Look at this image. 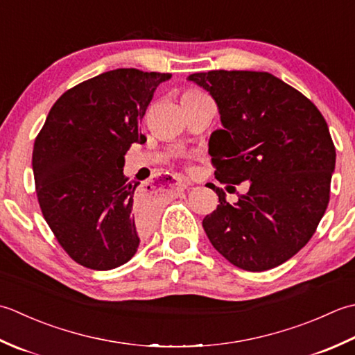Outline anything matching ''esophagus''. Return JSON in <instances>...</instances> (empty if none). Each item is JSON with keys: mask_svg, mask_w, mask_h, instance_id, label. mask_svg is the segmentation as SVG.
Instances as JSON below:
<instances>
[{"mask_svg": "<svg viewBox=\"0 0 355 355\" xmlns=\"http://www.w3.org/2000/svg\"><path fill=\"white\" fill-rule=\"evenodd\" d=\"M188 187H190V184H188L187 180H182V179H176V188H179V190H187Z\"/></svg>", "mask_w": 355, "mask_h": 355, "instance_id": "obj_1", "label": "esophagus"}]
</instances>
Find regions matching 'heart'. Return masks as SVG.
I'll list each match as a JSON object with an SVG mask.
<instances>
[{
	"label": "heart",
	"instance_id": "1",
	"mask_svg": "<svg viewBox=\"0 0 355 355\" xmlns=\"http://www.w3.org/2000/svg\"><path fill=\"white\" fill-rule=\"evenodd\" d=\"M199 95H202V93H199V92H196V90H188V92H185V93H184V96H182V98H188V96H199Z\"/></svg>",
	"mask_w": 355,
	"mask_h": 355
}]
</instances>
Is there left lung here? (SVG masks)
I'll return each mask as SVG.
<instances>
[{"label":"left lung","instance_id":"obj_1","mask_svg":"<svg viewBox=\"0 0 355 355\" xmlns=\"http://www.w3.org/2000/svg\"><path fill=\"white\" fill-rule=\"evenodd\" d=\"M187 79L211 95L220 114L222 128L208 142L216 179L248 185L234 205L216 187L220 204L202 227L239 268L279 266L305 247L327 211L336 168L327 121L268 71L211 70Z\"/></svg>","mask_w":355,"mask_h":355}]
</instances>
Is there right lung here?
<instances>
[{
    "instance_id": "right-lung-1",
    "label": "right lung",
    "mask_w": 355,
    "mask_h": 355,
    "mask_svg": "<svg viewBox=\"0 0 355 355\" xmlns=\"http://www.w3.org/2000/svg\"><path fill=\"white\" fill-rule=\"evenodd\" d=\"M170 73L116 69L67 90L36 136L32 168L42 216L79 265L118 268L155 223L156 199L124 176L125 153ZM171 178H167V180ZM150 188V187H148Z\"/></svg>"
}]
</instances>
